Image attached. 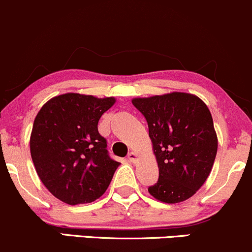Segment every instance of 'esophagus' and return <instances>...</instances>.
<instances>
[{
  "label": "esophagus",
  "instance_id": "1",
  "mask_svg": "<svg viewBox=\"0 0 252 252\" xmlns=\"http://www.w3.org/2000/svg\"><path fill=\"white\" fill-rule=\"evenodd\" d=\"M128 159H129V161L133 162V163H134V162L138 161V155H137L136 153H129V154H128Z\"/></svg>",
  "mask_w": 252,
  "mask_h": 252
}]
</instances>
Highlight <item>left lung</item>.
<instances>
[{
  "label": "left lung",
  "instance_id": "8db88e82",
  "mask_svg": "<svg viewBox=\"0 0 252 252\" xmlns=\"http://www.w3.org/2000/svg\"><path fill=\"white\" fill-rule=\"evenodd\" d=\"M132 103L147 119L158 166L149 193L168 204L186 201L209 177L218 151L209 108L196 94L177 91L137 97Z\"/></svg>",
  "mask_w": 252,
  "mask_h": 252
}]
</instances>
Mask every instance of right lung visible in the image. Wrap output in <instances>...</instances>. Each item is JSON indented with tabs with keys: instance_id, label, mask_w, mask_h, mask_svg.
<instances>
[{
	"instance_id": "add662e5",
	"label": "right lung",
	"mask_w": 252,
	"mask_h": 252,
	"mask_svg": "<svg viewBox=\"0 0 252 252\" xmlns=\"http://www.w3.org/2000/svg\"><path fill=\"white\" fill-rule=\"evenodd\" d=\"M116 99L68 93L53 97L34 119L30 151L45 188L69 205L96 201L119 162L109 158L98 121Z\"/></svg>"
}]
</instances>
